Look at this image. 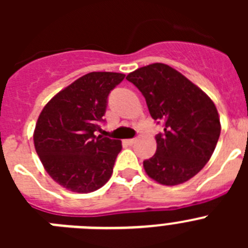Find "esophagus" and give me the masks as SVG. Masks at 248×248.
Wrapping results in <instances>:
<instances>
[{
    "label": "esophagus",
    "instance_id": "esophagus-1",
    "mask_svg": "<svg viewBox=\"0 0 248 248\" xmlns=\"http://www.w3.org/2000/svg\"><path fill=\"white\" fill-rule=\"evenodd\" d=\"M135 141H137V139H128V140H126V141H125V143L128 144V145H133V144H134Z\"/></svg>",
    "mask_w": 248,
    "mask_h": 248
}]
</instances>
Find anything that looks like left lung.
<instances>
[{"label":"left lung","mask_w":248,"mask_h":248,"mask_svg":"<svg viewBox=\"0 0 248 248\" xmlns=\"http://www.w3.org/2000/svg\"><path fill=\"white\" fill-rule=\"evenodd\" d=\"M126 79L144 95L151 118L163 133L156 153L144 160L146 174L163 185L190 180L205 166L220 138L217 109L199 87L164 63L141 67Z\"/></svg>","instance_id":"1"}]
</instances>
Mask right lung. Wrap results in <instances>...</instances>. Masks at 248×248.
<instances>
[{"label":"right lung","instance_id":"add662e5","mask_svg":"<svg viewBox=\"0 0 248 248\" xmlns=\"http://www.w3.org/2000/svg\"><path fill=\"white\" fill-rule=\"evenodd\" d=\"M124 74L92 72L46 104L34 129V148L46 171L73 192L100 189L113 174L122 141L97 135L108 95Z\"/></svg>","mask_w":248,"mask_h":248}]
</instances>
